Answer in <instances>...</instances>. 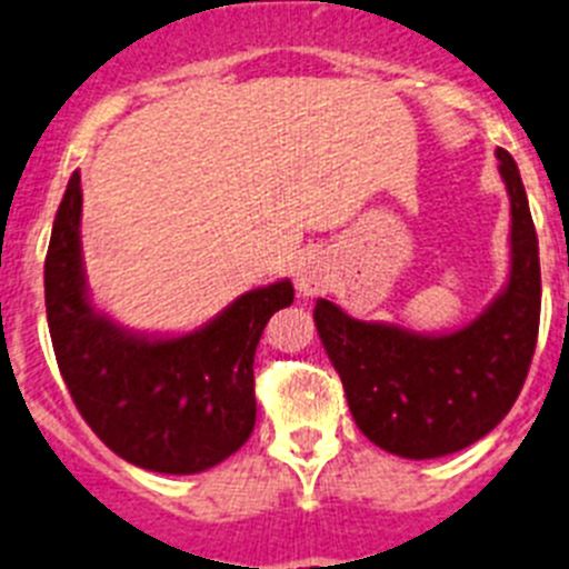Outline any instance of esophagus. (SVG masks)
<instances>
[{
    "label": "esophagus",
    "mask_w": 569,
    "mask_h": 569,
    "mask_svg": "<svg viewBox=\"0 0 569 569\" xmlns=\"http://www.w3.org/2000/svg\"><path fill=\"white\" fill-rule=\"evenodd\" d=\"M330 264L321 256H305L296 268V290L299 296H316L328 288Z\"/></svg>",
    "instance_id": "34e87169"
}]
</instances>
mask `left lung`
Listing matches in <instances>:
<instances>
[{
	"instance_id": "left-lung-1",
	"label": "left lung",
	"mask_w": 569,
	"mask_h": 569,
	"mask_svg": "<svg viewBox=\"0 0 569 569\" xmlns=\"http://www.w3.org/2000/svg\"><path fill=\"white\" fill-rule=\"evenodd\" d=\"M510 196V273L465 328L416 333L361 321L330 299L313 308L319 339L367 439L401 459L465 450L510 413L539 339V239L512 156L496 150Z\"/></svg>"
}]
</instances>
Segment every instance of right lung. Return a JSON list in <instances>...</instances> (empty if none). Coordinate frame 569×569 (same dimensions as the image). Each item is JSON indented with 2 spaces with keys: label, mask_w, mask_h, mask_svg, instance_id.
<instances>
[{
  "label": "right lung",
  "mask_w": 569,
  "mask_h": 569,
  "mask_svg": "<svg viewBox=\"0 0 569 569\" xmlns=\"http://www.w3.org/2000/svg\"><path fill=\"white\" fill-rule=\"evenodd\" d=\"M82 179L70 176L44 259V308L59 370L90 430L130 465L190 476L233 456L256 425L253 356L270 316L293 305L279 279L188 333H139L90 299Z\"/></svg>",
  "instance_id": "obj_1"
}]
</instances>
